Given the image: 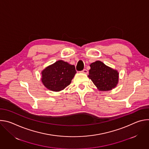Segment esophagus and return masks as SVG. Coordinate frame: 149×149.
<instances>
[{
  "label": "esophagus",
  "instance_id": "obj_1",
  "mask_svg": "<svg viewBox=\"0 0 149 149\" xmlns=\"http://www.w3.org/2000/svg\"><path fill=\"white\" fill-rule=\"evenodd\" d=\"M81 72H82V73H84V74H88V71H87L86 69H84Z\"/></svg>",
  "mask_w": 149,
  "mask_h": 149
}]
</instances>
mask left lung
Listing matches in <instances>:
<instances>
[{"instance_id": "8db88e82", "label": "left lung", "mask_w": 149, "mask_h": 149, "mask_svg": "<svg viewBox=\"0 0 149 149\" xmlns=\"http://www.w3.org/2000/svg\"><path fill=\"white\" fill-rule=\"evenodd\" d=\"M88 77L100 91H109L114 88L118 83L117 71L105 65L100 61L90 65Z\"/></svg>"}]
</instances>
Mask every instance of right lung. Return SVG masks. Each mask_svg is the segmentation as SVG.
Returning <instances> with one entry per match:
<instances>
[{
    "label": "right lung",
    "instance_id": "add662e5",
    "mask_svg": "<svg viewBox=\"0 0 149 149\" xmlns=\"http://www.w3.org/2000/svg\"><path fill=\"white\" fill-rule=\"evenodd\" d=\"M76 72L74 65L58 61L42 72V81L48 89L59 91L69 86Z\"/></svg>",
    "mask_w": 149,
    "mask_h": 149
}]
</instances>
